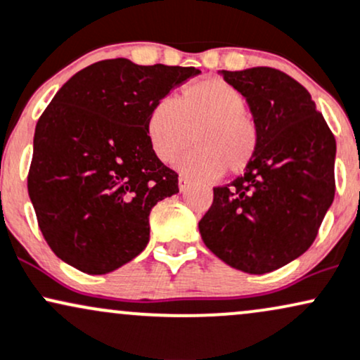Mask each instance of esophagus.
I'll list each match as a JSON object with an SVG mask.
<instances>
[{
  "instance_id": "esophagus-1",
  "label": "esophagus",
  "mask_w": 360,
  "mask_h": 360,
  "mask_svg": "<svg viewBox=\"0 0 360 360\" xmlns=\"http://www.w3.org/2000/svg\"><path fill=\"white\" fill-rule=\"evenodd\" d=\"M179 188H180V192H185V190L188 188V179H187V176L180 175V179H179Z\"/></svg>"
}]
</instances>
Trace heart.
I'll return each instance as SVG.
<instances>
[{"label": "heart", "mask_w": 360, "mask_h": 360, "mask_svg": "<svg viewBox=\"0 0 360 360\" xmlns=\"http://www.w3.org/2000/svg\"><path fill=\"white\" fill-rule=\"evenodd\" d=\"M243 92L222 79H202L181 89L176 103L162 99L146 121L148 138L163 163H173L193 141L181 168L202 179H217L224 170L239 175L259 145V129L249 116Z\"/></svg>", "instance_id": "b5f03b06"}]
</instances>
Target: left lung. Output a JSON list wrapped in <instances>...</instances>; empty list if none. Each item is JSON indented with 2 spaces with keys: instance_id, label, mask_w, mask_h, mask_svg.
Wrapping results in <instances>:
<instances>
[{
  "instance_id": "obj_1",
  "label": "left lung",
  "mask_w": 360,
  "mask_h": 360,
  "mask_svg": "<svg viewBox=\"0 0 360 360\" xmlns=\"http://www.w3.org/2000/svg\"><path fill=\"white\" fill-rule=\"evenodd\" d=\"M221 75L246 97L259 145L243 176L214 188L198 231L224 263L264 274L314 244L335 195V138L310 92L285 72L255 67Z\"/></svg>"
}]
</instances>
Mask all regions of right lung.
I'll return each instance as SVG.
<instances>
[{
  "mask_svg": "<svg viewBox=\"0 0 360 360\" xmlns=\"http://www.w3.org/2000/svg\"><path fill=\"white\" fill-rule=\"evenodd\" d=\"M195 67L109 58L70 77L37 122L28 195L50 249L105 274L150 240V212L179 192V173L151 148L146 121Z\"/></svg>",
  "mask_w": 360,
  "mask_h": 360,
  "instance_id": "add662e5",
  "label": "right lung"
}]
</instances>
